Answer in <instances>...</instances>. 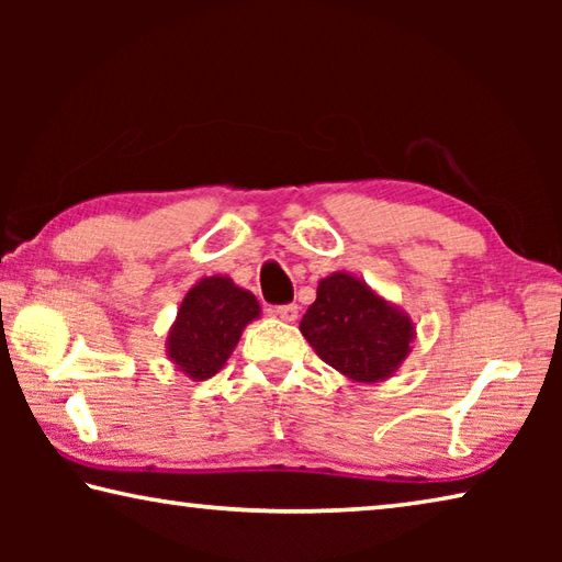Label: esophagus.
<instances>
[{"mask_svg": "<svg viewBox=\"0 0 562 562\" xmlns=\"http://www.w3.org/2000/svg\"><path fill=\"white\" fill-rule=\"evenodd\" d=\"M272 315L282 322H294L300 315V307L297 304H280V307L272 310Z\"/></svg>", "mask_w": 562, "mask_h": 562, "instance_id": "esophagus-1", "label": "esophagus"}]
</instances>
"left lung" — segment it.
Masks as SVG:
<instances>
[{
    "mask_svg": "<svg viewBox=\"0 0 562 562\" xmlns=\"http://www.w3.org/2000/svg\"><path fill=\"white\" fill-rule=\"evenodd\" d=\"M325 364L359 384L386 382L412 355L414 319L351 272H331L300 322Z\"/></svg>",
    "mask_w": 562,
    "mask_h": 562,
    "instance_id": "1",
    "label": "left lung"
}]
</instances>
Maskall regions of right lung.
I'll return each mask as SVG.
<instances>
[{
	"label": "right lung",
	"mask_w": 562,
	"mask_h": 562,
	"mask_svg": "<svg viewBox=\"0 0 562 562\" xmlns=\"http://www.w3.org/2000/svg\"><path fill=\"white\" fill-rule=\"evenodd\" d=\"M262 315L250 290L237 288L225 274L198 280L180 302L168 329L166 355L178 372L193 382L215 376L231 359L243 329Z\"/></svg>",
	"instance_id": "obj_1"
}]
</instances>
